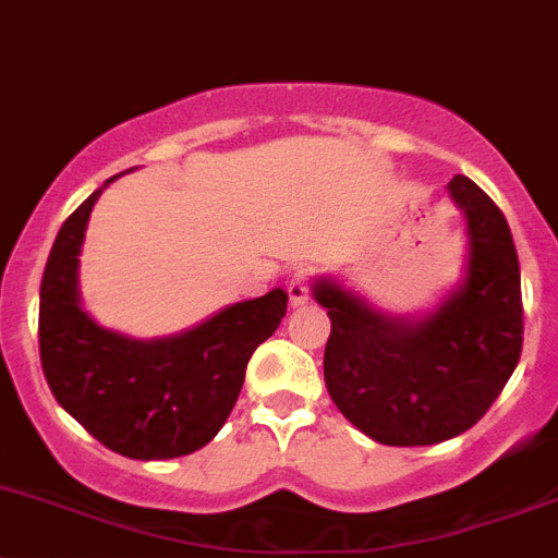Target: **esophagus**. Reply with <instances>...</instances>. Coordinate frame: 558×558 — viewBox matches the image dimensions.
<instances>
[{
	"label": "esophagus",
	"mask_w": 558,
	"mask_h": 558,
	"mask_svg": "<svg viewBox=\"0 0 558 558\" xmlns=\"http://www.w3.org/2000/svg\"><path fill=\"white\" fill-rule=\"evenodd\" d=\"M287 295H290V303L292 306H301V303L308 301V295H312V284H308V271H295L292 274V279L287 281Z\"/></svg>",
	"instance_id": "34e87169"
}]
</instances>
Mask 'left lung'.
I'll list each match as a JSON object with an SVG mask.
<instances>
[{"instance_id": "obj_1", "label": "left lung", "mask_w": 558, "mask_h": 558, "mask_svg": "<svg viewBox=\"0 0 558 558\" xmlns=\"http://www.w3.org/2000/svg\"><path fill=\"white\" fill-rule=\"evenodd\" d=\"M449 191L468 217V279L424 322L387 319L332 281L314 295L330 317L325 384L357 429L387 446H429L473 427L508 384L524 343L513 236L468 177Z\"/></svg>"}]
</instances>
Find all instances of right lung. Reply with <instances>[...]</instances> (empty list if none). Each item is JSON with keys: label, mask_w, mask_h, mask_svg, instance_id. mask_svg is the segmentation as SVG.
Segmentation results:
<instances>
[{"label": "right lung", "mask_w": 558, "mask_h": 558, "mask_svg": "<svg viewBox=\"0 0 558 558\" xmlns=\"http://www.w3.org/2000/svg\"><path fill=\"white\" fill-rule=\"evenodd\" d=\"M99 195L90 193L66 217L45 266L39 287L45 378L64 411L109 451L129 459L185 457L209 444L231 416L252 352L287 314V292L271 290L236 303L163 341H131L105 330L77 298L80 244Z\"/></svg>", "instance_id": "right-lung-1"}]
</instances>
